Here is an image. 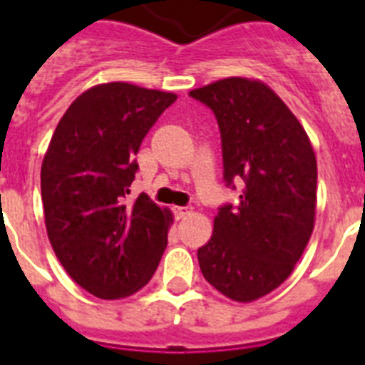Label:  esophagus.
Segmentation results:
<instances>
[{
	"instance_id": "obj_1",
	"label": "esophagus",
	"mask_w": 365,
	"mask_h": 365,
	"mask_svg": "<svg viewBox=\"0 0 365 365\" xmlns=\"http://www.w3.org/2000/svg\"><path fill=\"white\" fill-rule=\"evenodd\" d=\"M190 212H192V208H188V206H177V208H175V215H177V219L186 217V215H188Z\"/></svg>"
}]
</instances>
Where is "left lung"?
Returning a JSON list of instances; mask_svg holds the SVG:
<instances>
[{
    "label": "left lung",
    "mask_w": 365,
    "mask_h": 365,
    "mask_svg": "<svg viewBox=\"0 0 365 365\" xmlns=\"http://www.w3.org/2000/svg\"><path fill=\"white\" fill-rule=\"evenodd\" d=\"M214 111L225 180H243L237 206L225 205L197 250L205 279L240 303L285 282L311 240L316 155L294 113L265 82L230 76L190 91Z\"/></svg>",
    "instance_id": "left-lung-1"
}]
</instances>
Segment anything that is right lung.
Here are the masks:
<instances>
[{
    "instance_id": "1",
    "label": "right lung",
    "mask_w": 365,
    "mask_h": 365,
    "mask_svg": "<svg viewBox=\"0 0 365 365\" xmlns=\"http://www.w3.org/2000/svg\"><path fill=\"white\" fill-rule=\"evenodd\" d=\"M175 93L128 82L93 86L58 122L41 163L47 235L66 272L89 294L117 299L151 279L173 214L148 195L125 202L135 155Z\"/></svg>"
}]
</instances>
